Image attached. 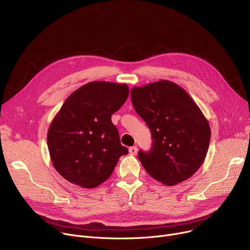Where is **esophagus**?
I'll use <instances>...</instances> for the list:
<instances>
[{"mask_svg":"<svg viewBox=\"0 0 250 250\" xmlns=\"http://www.w3.org/2000/svg\"><path fill=\"white\" fill-rule=\"evenodd\" d=\"M128 152H129L130 155H137V153H138V147H137L136 146H130V147L128 148Z\"/></svg>","mask_w":250,"mask_h":250,"instance_id":"obj_1","label":"esophagus"}]
</instances>
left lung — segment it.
I'll use <instances>...</instances> for the list:
<instances>
[{
	"label": "left lung",
	"mask_w": 250,
	"mask_h": 250,
	"mask_svg": "<svg viewBox=\"0 0 250 250\" xmlns=\"http://www.w3.org/2000/svg\"><path fill=\"white\" fill-rule=\"evenodd\" d=\"M130 98L152 132L151 149L139 152L147 174L167 186L193 176L206 158L211 129L191 96L176 83L160 80L134 87Z\"/></svg>",
	"instance_id": "left-lung-1"
}]
</instances>
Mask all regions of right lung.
<instances>
[{
	"mask_svg": "<svg viewBox=\"0 0 250 250\" xmlns=\"http://www.w3.org/2000/svg\"><path fill=\"white\" fill-rule=\"evenodd\" d=\"M128 96V86L92 81L72 92L55 115L47 134L55 170L72 184L92 189L106 181L123 155L111 115Z\"/></svg>",
	"mask_w": 250,
	"mask_h": 250,
	"instance_id": "1",
	"label": "right lung"
}]
</instances>
